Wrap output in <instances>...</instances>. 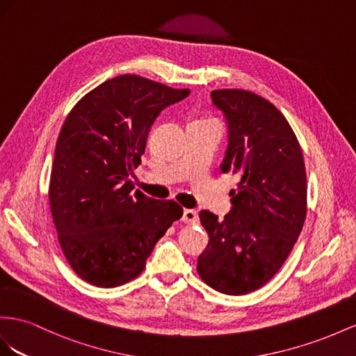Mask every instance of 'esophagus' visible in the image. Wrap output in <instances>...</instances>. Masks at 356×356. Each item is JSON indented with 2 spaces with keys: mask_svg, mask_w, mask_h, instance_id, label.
<instances>
[{
  "mask_svg": "<svg viewBox=\"0 0 356 356\" xmlns=\"http://www.w3.org/2000/svg\"><path fill=\"white\" fill-rule=\"evenodd\" d=\"M181 220L185 223H197L198 220V213L192 209H185L184 210V216H181Z\"/></svg>",
  "mask_w": 356,
  "mask_h": 356,
  "instance_id": "obj_1",
  "label": "esophagus"
}]
</instances>
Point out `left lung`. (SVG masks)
<instances>
[{"label":"left lung","mask_w":356,"mask_h":356,"mask_svg":"<svg viewBox=\"0 0 356 356\" xmlns=\"http://www.w3.org/2000/svg\"><path fill=\"white\" fill-rule=\"evenodd\" d=\"M211 99L229 131L220 168L240 181L223 220L200 211L209 245L197 271L218 292L246 296L274 277L297 243L307 213L306 165L289 122L268 99L245 89H216Z\"/></svg>","instance_id":"1"}]
</instances>
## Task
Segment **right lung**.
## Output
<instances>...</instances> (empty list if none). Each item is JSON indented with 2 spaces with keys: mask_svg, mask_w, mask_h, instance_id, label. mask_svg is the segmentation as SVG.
Listing matches in <instances>:
<instances>
[{
  "mask_svg": "<svg viewBox=\"0 0 356 356\" xmlns=\"http://www.w3.org/2000/svg\"><path fill=\"white\" fill-rule=\"evenodd\" d=\"M189 95L137 74L106 80L71 108L56 141L49 202L58 241L79 277L99 288L136 279L171 223L176 201L136 191L149 129Z\"/></svg>",
  "mask_w": 356,
  "mask_h": 356,
  "instance_id": "add662e5",
  "label": "right lung"
}]
</instances>
